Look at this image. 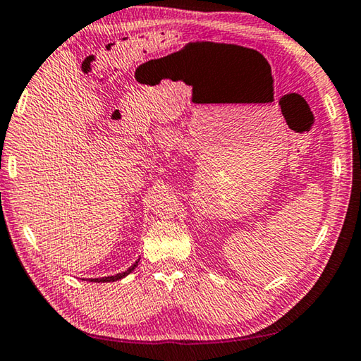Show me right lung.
Returning a JSON list of instances; mask_svg holds the SVG:
<instances>
[{
  "label": "right lung",
  "instance_id": "add662e5",
  "mask_svg": "<svg viewBox=\"0 0 361 361\" xmlns=\"http://www.w3.org/2000/svg\"><path fill=\"white\" fill-rule=\"evenodd\" d=\"M141 258V257H139ZM139 258L137 260L131 264L130 268H126L125 271H122V273H118V274H114V276H106V277H94V279H82V281H88V282H116V281H120V279H123L125 276H128L133 269H135L136 267H137V263H139Z\"/></svg>",
  "mask_w": 361,
  "mask_h": 361
}]
</instances>
